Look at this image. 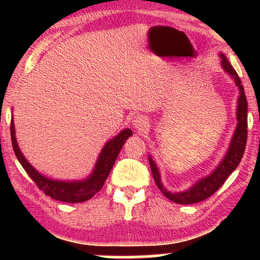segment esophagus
I'll return each mask as SVG.
<instances>
[{
  "instance_id": "obj_1",
  "label": "esophagus",
  "mask_w": 260,
  "mask_h": 260,
  "mask_svg": "<svg viewBox=\"0 0 260 260\" xmlns=\"http://www.w3.org/2000/svg\"><path fill=\"white\" fill-rule=\"evenodd\" d=\"M133 125L135 126V129L138 130V131H142V133H143L144 130L148 129L149 122H148V119L145 118L144 116L138 115V116H135V117H134V119H133Z\"/></svg>"
}]
</instances>
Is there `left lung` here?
<instances>
[{"instance_id":"8db88e82","label":"left lung","mask_w":260,"mask_h":260,"mask_svg":"<svg viewBox=\"0 0 260 260\" xmlns=\"http://www.w3.org/2000/svg\"><path fill=\"white\" fill-rule=\"evenodd\" d=\"M221 65L225 69L226 72H229L231 76L236 80L237 86L239 87L240 95L238 99V109H237V118H238V125L234 133V136L231 142V147L227 151L225 158L222 159V162L220 163L218 168L213 172L211 175L205 177L199 181L197 184H194V187H191L190 189L182 193H170L162 186L161 179H159V173L156 165L152 161L151 157H149V165H150L152 176H154L156 186L158 187V189L162 191L163 195L166 198H168L169 200H172L176 204L180 205H191L197 204V202L204 201L206 199H208L211 195L215 193L220 187L222 186L227 177L230 176V174L236 170V168L239 165L241 158H243L245 147H246V141H247V101L246 95H245L244 86L241 84V80L236 70L233 69L232 65L229 62V60L226 59V56L221 54Z\"/></svg>"}]
</instances>
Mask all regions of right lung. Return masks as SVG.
<instances>
[{
    "label": "right lung",
    "mask_w": 260,
    "mask_h": 260,
    "mask_svg": "<svg viewBox=\"0 0 260 260\" xmlns=\"http://www.w3.org/2000/svg\"><path fill=\"white\" fill-rule=\"evenodd\" d=\"M10 124H12L10 125V136H12L14 152H15L17 159L20 161L21 166L23 167V169L26 170V173L34 181L39 189L44 191L46 195L54 199V200L69 202V204H77V202L90 200L94 194H97L102 189L113 165H115L120 149L125 143L126 138H129L133 135V131L130 129H125L118 136L108 142L105 147L103 148L93 174L87 180L81 181V182H63V181H53L46 179L45 176L39 174L27 162V159L23 157L22 152L20 151L19 145H17L13 119Z\"/></svg>",
    "instance_id": "1"
}]
</instances>
